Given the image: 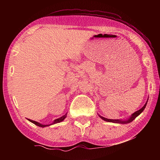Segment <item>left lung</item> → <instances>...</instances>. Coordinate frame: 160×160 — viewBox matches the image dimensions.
Listing matches in <instances>:
<instances>
[{
	"label": "left lung",
	"mask_w": 160,
	"mask_h": 160,
	"mask_svg": "<svg viewBox=\"0 0 160 160\" xmlns=\"http://www.w3.org/2000/svg\"><path fill=\"white\" fill-rule=\"evenodd\" d=\"M148 101V99L147 102H146V103L145 104L144 106H143V107L141 108V109H139V110H138L137 112H134L133 113H132V114H131V116H130V117H129L128 118L126 119V120H122V119H109V118H107L103 117V116H100L99 114H98V115H99V117L102 119V120H104V121H107V122H112V123H121V124L129 123L132 122V121H133L134 119L137 117V116H138L140 114V113H141L143 112V110L145 109L146 105H147Z\"/></svg>",
	"instance_id": "1"
}]
</instances>
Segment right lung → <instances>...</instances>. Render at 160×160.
<instances>
[{
    "label": "right lung",
    "instance_id": "obj_1",
    "mask_svg": "<svg viewBox=\"0 0 160 160\" xmlns=\"http://www.w3.org/2000/svg\"><path fill=\"white\" fill-rule=\"evenodd\" d=\"M66 116H67V113H66L65 115H63V116H61V117L58 118H57V119H55V120H54V121H53L52 123L48 124V125H44V124L40 123H39V122H37V121H32V120H31V119H29V118H28V121H30V122H32V123H33L35 124V125H36V126H39V127H42V128H44V127L49 126H51V125H53V124H55V123H58L61 122V121H63L64 120V119L66 118Z\"/></svg>",
    "mask_w": 160,
    "mask_h": 160
}]
</instances>
